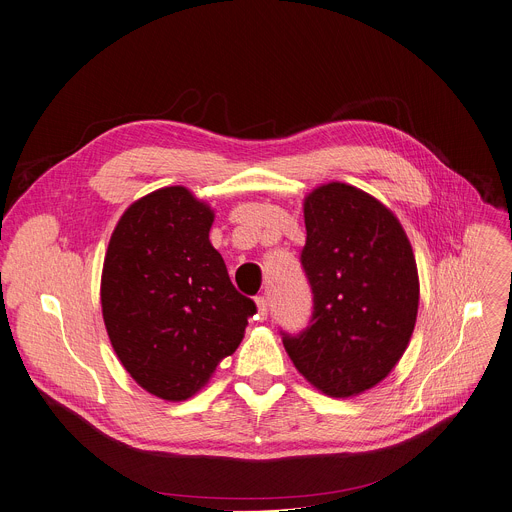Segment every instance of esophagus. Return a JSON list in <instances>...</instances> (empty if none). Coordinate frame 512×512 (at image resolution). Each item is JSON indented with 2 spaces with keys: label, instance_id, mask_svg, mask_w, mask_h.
<instances>
[{
  "label": "esophagus",
  "instance_id": "34e87169",
  "mask_svg": "<svg viewBox=\"0 0 512 512\" xmlns=\"http://www.w3.org/2000/svg\"><path fill=\"white\" fill-rule=\"evenodd\" d=\"M255 304H257V318L265 320V318H267V312H269L267 300H265L263 296H257V298H255Z\"/></svg>",
  "mask_w": 512,
  "mask_h": 512
}]
</instances>
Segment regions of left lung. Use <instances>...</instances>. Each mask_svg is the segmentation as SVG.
<instances>
[{"label": "left lung", "mask_w": 512, "mask_h": 512, "mask_svg": "<svg viewBox=\"0 0 512 512\" xmlns=\"http://www.w3.org/2000/svg\"><path fill=\"white\" fill-rule=\"evenodd\" d=\"M304 224L314 312L284 347L316 390L357 396L388 378L410 343L421 298L414 253L396 214L343 181L304 198Z\"/></svg>", "instance_id": "left-lung-1"}]
</instances>
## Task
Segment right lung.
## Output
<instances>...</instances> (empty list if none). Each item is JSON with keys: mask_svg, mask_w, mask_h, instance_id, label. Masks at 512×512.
<instances>
[{"mask_svg": "<svg viewBox=\"0 0 512 512\" xmlns=\"http://www.w3.org/2000/svg\"><path fill=\"white\" fill-rule=\"evenodd\" d=\"M212 222L210 204L169 185L132 202L108 243L100 296L110 343L130 378L167 402L210 382L257 310L230 284Z\"/></svg>", "mask_w": 512, "mask_h": 512, "instance_id": "right-lung-1", "label": "right lung"}]
</instances>
